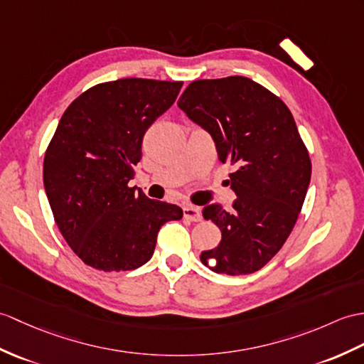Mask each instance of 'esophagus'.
Returning <instances> with one entry per match:
<instances>
[{
    "instance_id": "34e87169",
    "label": "esophagus",
    "mask_w": 364,
    "mask_h": 364,
    "mask_svg": "<svg viewBox=\"0 0 364 364\" xmlns=\"http://www.w3.org/2000/svg\"><path fill=\"white\" fill-rule=\"evenodd\" d=\"M183 214H184V218H188V220H192V222H200L201 220V209L197 208V206H192V205H188L183 208Z\"/></svg>"
}]
</instances>
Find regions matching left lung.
Segmentation results:
<instances>
[{
    "label": "left lung",
    "mask_w": 364,
    "mask_h": 364,
    "mask_svg": "<svg viewBox=\"0 0 364 364\" xmlns=\"http://www.w3.org/2000/svg\"><path fill=\"white\" fill-rule=\"evenodd\" d=\"M178 107L210 134L218 159L234 167L232 209L218 203L203 209L222 240L201 252V264L218 274L259 272L289 239L310 184L309 151L290 109L242 75L192 82Z\"/></svg>",
    "instance_id": "8db88e82"
}]
</instances>
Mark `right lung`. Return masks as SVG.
Returning a JSON list of instances; mask_svg holds the SVG:
<instances>
[{
  "label": "right lung",
  "mask_w": 364,
  "mask_h": 364,
  "mask_svg": "<svg viewBox=\"0 0 364 364\" xmlns=\"http://www.w3.org/2000/svg\"><path fill=\"white\" fill-rule=\"evenodd\" d=\"M183 82L119 79L66 108L45 155L43 184L71 250L102 272L139 268L154 256L166 222L183 209L130 188L149 127L172 107Z\"/></svg>",
  "instance_id": "right-lung-1"
}]
</instances>
